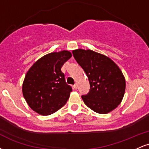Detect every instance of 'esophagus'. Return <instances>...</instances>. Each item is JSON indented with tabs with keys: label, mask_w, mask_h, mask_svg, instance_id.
I'll return each instance as SVG.
<instances>
[{
	"label": "esophagus",
	"mask_w": 149,
	"mask_h": 149,
	"mask_svg": "<svg viewBox=\"0 0 149 149\" xmlns=\"http://www.w3.org/2000/svg\"><path fill=\"white\" fill-rule=\"evenodd\" d=\"M73 88H74L75 90H77V89H78V84H77V83H76V84L73 85Z\"/></svg>",
	"instance_id": "obj_1"
}]
</instances>
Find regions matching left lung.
Wrapping results in <instances>:
<instances>
[{"mask_svg":"<svg viewBox=\"0 0 149 149\" xmlns=\"http://www.w3.org/2000/svg\"><path fill=\"white\" fill-rule=\"evenodd\" d=\"M72 52L90 82V92L82 95L85 105L98 113L112 111L121 103L125 91L121 70L110 58L91 49H77Z\"/></svg>","mask_w":149,"mask_h":149,"instance_id":"left-lung-1","label":"left lung"}]
</instances>
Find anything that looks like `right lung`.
<instances>
[{
	"label": "right lung",
	"mask_w": 149,
	"mask_h": 149,
	"mask_svg": "<svg viewBox=\"0 0 149 149\" xmlns=\"http://www.w3.org/2000/svg\"><path fill=\"white\" fill-rule=\"evenodd\" d=\"M72 54L68 50L51 52L36 61L26 74L22 92L31 109L42 116L63 107L72 88L66 84L62 66Z\"/></svg>",
	"instance_id": "obj_1"
}]
</instances>
